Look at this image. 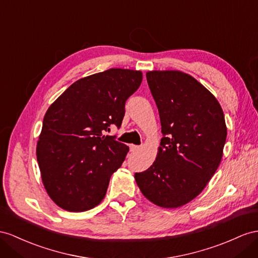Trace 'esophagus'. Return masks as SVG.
Wrapping results in <instances>:
<instances>
[{
    "instance_id": "esophagus-1",
    "label": "esophagus",
    "mask_w": 258,
    "mask_h": 258,
    "mask_svg": "<svg viewBox=\"0 0 258 258\" xmlns=\"http://www.w3.org/2000/svg\"><path fill=\"white\" fill-rule=\"evenodd\" d=\"M138 149H140V146H137V145H130V150L131 151H137Z\"/></svg>"
}]
</instances>
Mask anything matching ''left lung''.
<instances>
[{
	"label": "left lung",
	"mask_w": 258,
	"mask_h": 258,
	"mask_svg": "<svg viewBox=\"0 0 258 258\" xmlns=\"http://www.w3.org/2000/svg\"><path fill=\"white\" fill-rule=\"evenodd\" d=\"M148 86L159 111L160 147L150 168L135 173L148 201L162 208L189 203L219 167L227 125L216 97L181 71H150Z\"/></svg>",
	"instance_id": "1"
}]
</instances>
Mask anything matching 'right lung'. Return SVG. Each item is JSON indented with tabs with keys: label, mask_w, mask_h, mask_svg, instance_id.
Wrapping results in <instances>:
<instances>
[{
	"label": "right lung",
	"mask_w": 258,
	"mask_h": 258,
	"mask_svg": "<svg viewBox=\"0 0 258 258\" xmlns=\"http://www.w3.org/2000/svg\"><path fill=\"white\" fill-rule=\"evenodd\" d=\"M141 71L110 69L72 84L45 112L37 160L48 195L58 207L82 213L100 204L128 146L104 135L121 126L125 101Z\"/></svg>",
	"instance_id": "right-lung-1"
}]
</instances>
